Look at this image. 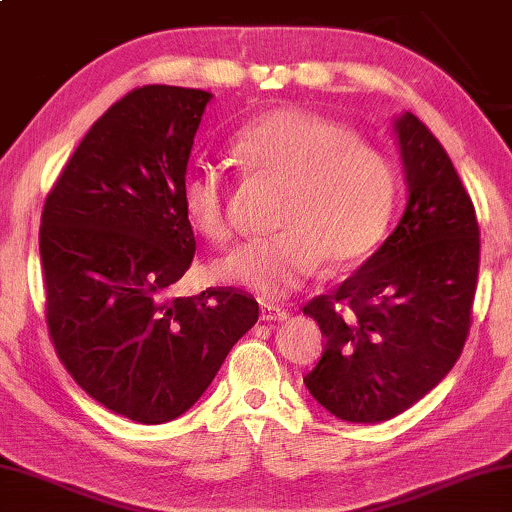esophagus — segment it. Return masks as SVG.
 I'll use <instances>...</instances> for the list:
<instances>
[{"instance_id": "obj_1", "label": "esophagus", "mask_w": 512, "mask_h": 512, "mask_svg": "<svg viewBox=\"0 0 512 512\" xmlns=\"http://www.w3.org/2000/svg\"><path fill=\"white\" fill-rule=\"evenodd\" d=\"M259 317H262L264 322H282V319L289 317V310L282 308V305H276V303H262Z\"/></svg>"}]
</instances>
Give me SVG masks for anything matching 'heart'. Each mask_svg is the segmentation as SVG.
Segmentation results:
<instances>
[{
    "mask_svg": "<svg viewBox=\"0 0 512 512\" xmlns=\"http://www.w3.org/2000/svg\"><path fill=\"white\" fill-rule=\"evenodd\" d=\"M232 154L243 170L285 190L280 230L220 259L223 280L276 299L301 287L324 259L345 269L384 239L398 179L388 156L358 142L349 126L301 108L273 110L236 131ZM181 207L204 239H234L230 181L218 165L193 163L183 172Z\"/></svg>",
    "mask_w": 512,
    "mask_h": 512,
    "instance_id": "1",
    "label": "heart"
}]
</instances>
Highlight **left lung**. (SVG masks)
I'll return each mask as SVG.
<instances>
[{"mask_svg":"<svg viewBox=\"0 0 512 512\" xmlns=\"http://www.w3.org/2000/svg\"><path fill=\"white\" fill-rule=\"evenodd\" d=\"M409 202L381 248L331 294L303 305L324 333L303 377L335 418L381 423L444 379L471 329L480 230L441 142L421 119L395 121Z\"/></svg>","mask_w":512,"mask_h":512,"instance_id":"obj_1","label":"left lung"}]
</instances>
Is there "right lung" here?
I'll return each instance as SVG.
<instances>
[{"label":"right lung","instance_id":"right-lung-1","mask_svg":"<svg viewBox=\"0 0 512 512\" xmlns=\"http://www.w3.org/2000/svg\"><path fill=\"white\" fill-rule=\"evenodd\" d=\"M209 91L147 85L110 105L45 197V322L89 398L135 423L202 398L259 305L234 287L172 299L195 257L181 179Z\"/></svg>","mask_w":512,"mask_h":512}]
</instances>
